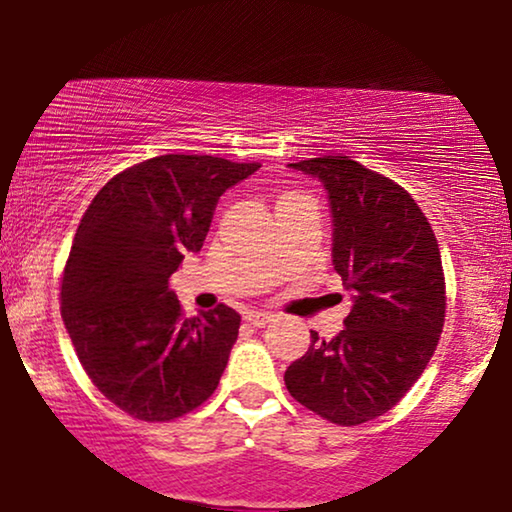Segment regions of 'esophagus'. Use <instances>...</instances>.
<instances>
[{
  "mask_svg": "<svg viewBox=\"0 0 512 512\" xmlns=\"http://www.w3.org/2000/svg\"><path fill=\"white\" fill-rule=\"evenodd\" d=\"M249 321V324H254L256 328H263V326H268L270 321H275V314H270V312H247V317H244Z\"/></svg>",
  "mask_w": 512,
  "mask_h": 512,
  "instance_id": "1",
  "label": "esophagus"
}]
</instances>
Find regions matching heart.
I'll return each mask as SVG.
<instances>
[{"label": "heart", "mask_w": 512, "mask_h": 512, "mask_svg": "<svg viewBox=\"0 0 512 512\" xmlns=\"http://www.w3.org/2000/svg\"><path fill=\"white\" fill-rule=\"evenodd\" d=\"M286 195H289V193H286Z\"/></svg>", "instance_id": "heart-1"}]
</instances>
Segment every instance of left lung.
<instances>
[{"mask_svg":"<svg viewBox=\"0 0 512 512\" xmlns=\"http://www.w3.org/2000/svg\"><path fill=\"white\" fill-rule=\"evenodd\" d=\"M324 181L333 212V265L354 307L333 340L284 373L289 394L340 426L384 415L408 394L445 324V272L433 228L394 179L349 156L291 163Z\"/></svg>","mask_w":512,"mask_h":512,"instance_id":"8db88e82","label":"left lung"}]
</instances>
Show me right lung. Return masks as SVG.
I'll return each instance as SVG.
<instances>
[{"label": "right lung", "instance_id": "right-lung-1", "mask_svg": "<svg viewBox=\"0 0 512 512\" xmlns=\"http://www.w3.org/2000/svg\"><path fill=\"white\" fill-rule=\"evenodd\" d=\"M258 163L167 153L118 172L76 228L60 312L90 382L142 422H170L219 387L242 317H186L170 277L200 251L216 202Z\"/></svg>", "mask_w": 512, "mask_h": 512}]
</instances>
